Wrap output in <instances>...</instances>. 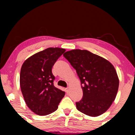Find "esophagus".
I'll list each match as a JSON object with an SVG mask.
<instances>
[{
    "mask_svg": "<svg viewBox=\"0 0 135 135\" xmlns=\"http://www.w3.org/2000/svg\"><path fill=\"white\" fill-rule=\"evenodd\" d=\"M69 88H66V93H69Z\"/></svg>",
    "mask_w": 135,
    "mask_h": 135,
    "instance_id": "obj_1",
    "label": "esophagus"
}]
</instances>
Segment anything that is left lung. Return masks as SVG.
<instances>
[{
    "label": "left lung",
    "instance_id": "1",
    "mask_svg": "<svg viewBox=\"0 0 135 135\" xmlns=\"http://www.w3.org/2000/svg\"><path fill=\"white\" fill-rule=\"evenodd\" d=\"M63 56L76 70L80 80L83 97L75 103L77 109L91 117L103 114L115 100L119 88V78L113 65L85 50H73Z\"/></svg>",
    "mask_w": 135,
    "mask_h": 135
}]
</instances>
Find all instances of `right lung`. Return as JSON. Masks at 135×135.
<instances>
[{"label":"right lung","instance_id":"add662e5","mask_svg":"<svg viewBox=\"0 0 135 135\" xmlns=\"http://www.w3.org/2000/svg\"><path fill=\"white\" fill-rule=\"evenodd\" d=\"M60 48H48L24 62L20 72V87L28 108L35 114L47 115L55 112L65 92L55 87L52 68L65 52Z\"/></svg>","mask_w":135,"mask_h":135}]
</instances>
